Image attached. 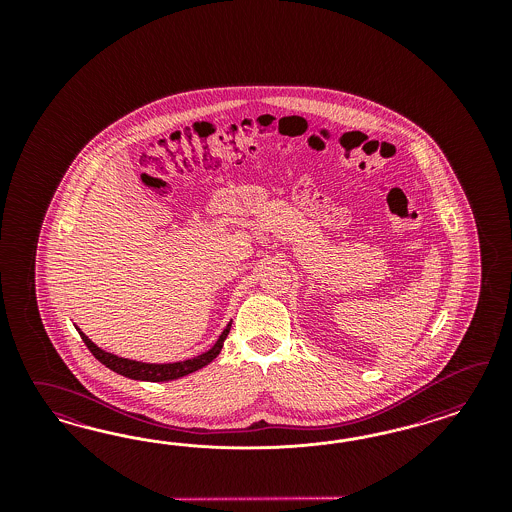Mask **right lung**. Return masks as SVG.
<instances>
[{"instance_id":"add662e5","label":"right lung","mask_w":512,"mask_h":512,"mask_svg":"<svg viewBox=\"0 0 512 512\" xmlns=\"http://www.w3.org/2000/svg\"><path fill=\"white\" fill-rule=\"evenodd\" d=\"M229 330H231V323L221 332L216 345L208 353H202L199 357L189 358L184 362H174V364H146V362H137V360H129V358L116 357V355H110L103 349H99L92 340H88L86 334H82V332H78V334L86 343V347L92 351L93 357L97 358L101 364H105L112 372L120 373L129 379H137V381L161 383V381H172V379L184 377L187 373L197 372V370H201L202 366L210 364L219 355Z\"/></svg>"}]
</instances>
